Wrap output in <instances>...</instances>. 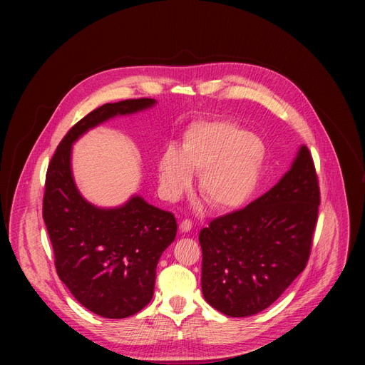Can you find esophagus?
Instances as JSON below:
<instances>
[{
  "mask_svg": "<svg viewBox=\"0 0 365 365\" xmlns=\"http://www.w3.org/2000/svg\"><path fill=\"white\" fill-rule=\"evenodd\" d=\"M179 228H180V231L182 232H189L190 230H192V221H189V220H183L182 222H180V225H179Z\"/></svg>",
  "mask_w": 365,
  "mask_h": 365,
  "instance_id": "esophagus-1",
  "label": "esophagus"
}]
</instances>
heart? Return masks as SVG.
<instances>
[{"mask_svg":"<svg viewBox=\"0 0 365 365\" xmlns=\"http://www.w3.org/2000/svg\"><path fill=\"white\" fill-rule=\"evenodd\" d=\"M267 148L264 141L224 121L193 123L180 150L168 147L158 162V178L168 199L179 197L199 173V190L222 211L245 205L262 180Z\"/></svg>","mask_w":365,"mask_h":365,"instance_id":"1","label":"heart"}]
</instances>
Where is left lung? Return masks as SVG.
Instances as JSON below:
<instances>
[{
	"label": "left lung",
	"mask_w": 365,
	"mask_h": 365,
	"mask_svg": "<svg viewBox=\"0 0 365 365\" xmlns=\"http://www.w3.org/2000/svg\"><path fill=\"white\" fill-rule=\"evenodd\" d=\"M319 200L314 160L300 145L269 192L200 231L205 300L231 318L276 302L306 267Z\"/></svg>",
	"instance_id": "left-lung-1"
}]
</instances>
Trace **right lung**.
<instances>
[{"instance_id": "1", "label": "right lung", "mask_w": 365, "mask_h": 365, "mask_svg": "<svg viewBox=\"0 0 365 365\" xmlns=\"http://www.w3.org/2000/svg\"><path fill=\"white\" fill-rule=\"evenodd\" d=\"M155 103L140 98L93 110L61 141L46 175L43 220L58 274L83 307L102 318H128L150 303L159 258L175 241L178 224L140 195L114 207L86 200L73 179L72 145L106 121Z\"/></svg>"}]
</instances>
